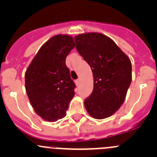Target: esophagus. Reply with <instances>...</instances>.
<instances>
[{
    "instance_id": "1",
    "label": "esophagus",
    "mask_w": 157,
    "mask_h": 157,
    "mask_svg": "<svg viewBox=\"0 0 157 157\" xmlns=\"http://www.w3.org/2000/svg\"><path fill=\"white\" fill-rule=\"evenodd\" d=\"M75 83L77 86H79V84H80V79H77V80H75Z\"/></svg>"
}]
</instances>
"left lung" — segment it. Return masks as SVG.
Returning a JSON list of instances; mask_svg holds the SVG:
<instances>
[{"label": "left lung", "instance_id": "obj_1", "mask_svg": "<svg viewBox=\"0 0 157 157\" xmlns=\"http://www.w3.org/2000/svg\"><path fill=\"white\" fill-rule=\"evenodd\" d=\"M74 39L93 75V90L85 99V108L94 118L111 116L123 104L131 84V61L110 38L100 33L80 34Z\"/></svg>", "mask_w": 157, "mask_h": 157}]
</instances>
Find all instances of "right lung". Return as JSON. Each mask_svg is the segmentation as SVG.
<instances>
[{"label": "right lung", "mask_w": 157, "mask_h": 157, "mask_svg": "<svg viewBox=\"0 0 157 157\" xmlns=\"http://www.w3.org/2000/svg\"><path fill=\"white\" fill-rule=\"evenodd\" d=\"M74 47L71 36H54L41 47L26 71V90L30 103L46 121H56L65 117L75 95L76 85L65 64Z\"/></svg>", "instance_id": "obj_1"}]
</instances>
